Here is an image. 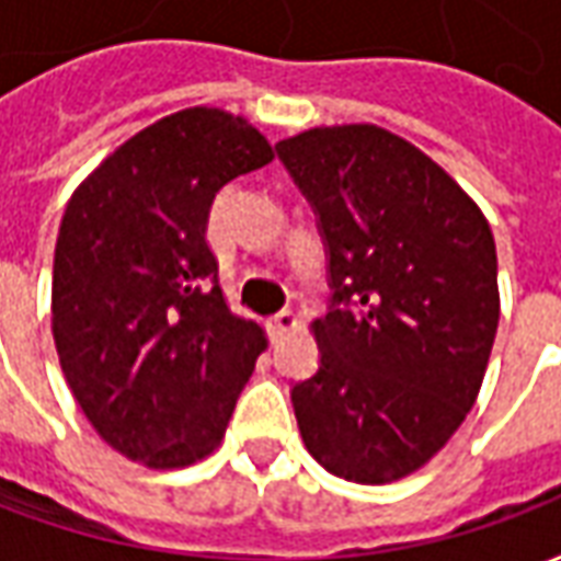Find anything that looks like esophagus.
Listing matches in <instances>:
<instances>
[{"label": "esophagus", "mask_w": 561, "mask_h": 561, "mask_svg": "<svg viewBox=\"0 0 561 561\" xmlns=\"http://www.w3.org/2000/svg\"><path fill=\"white\" fill-rule=\"evenodd\" d=\"M267 328L273 340H282V336H288L291 330H297V318H294L291 309H282V312H276V316L270 318Z\"/></svg>", "instance_id": "esophagus-1"}]
</instances>
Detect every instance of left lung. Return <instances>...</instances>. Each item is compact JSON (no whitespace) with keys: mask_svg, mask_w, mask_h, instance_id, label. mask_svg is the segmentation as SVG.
Instances as JSON below:
<instances>
[{"mask_svg":"<svg viewBox=\"0 0 561 561\" xmlns=\"http://www.w3.org/2000/svg\"><path fill=\"white\" fill-rule=\"evenodd\" d=\"M276 156L328 252L321 360L291 388L300 435L345 481H400L481 390L499 328L493 231L430 156L385 128H312Z\"/></svg>","mask_w":561,"mask_h":561,"instance_id":"8db88e82","label":"left lung"}]
</instances>
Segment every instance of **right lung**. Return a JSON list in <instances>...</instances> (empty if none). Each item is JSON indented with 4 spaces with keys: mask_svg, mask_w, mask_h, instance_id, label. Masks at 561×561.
Segmentation results:
<instances>
[{
    "mask_svg": "<svg viewBox=\"0 0 561 561\" xmlns=\"http://www.w3.org/2000/svg\"><path fill=\"white\" fill-rule=\"evenodd\" d=\"M273 161L264 135L188 107L126 140L71 195L54 255V340L104 442L149 469L219 447L264 352L219 288L207 216L221 185Z\"/></svg>",
    "mask_w": 561,
    "mask_h": 561,
    "instance_id": "right-lung-1",
    "label": "right lung"
}]
</instances>
